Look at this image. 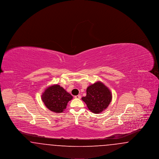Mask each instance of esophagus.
<instances>
[{"label":"esophagus","instance_id":"34e87169","mask_svg":"<svg viewBox=\"0 0 159 159\" xmlns=\"http://www.w3.org/2000/svg\"><path fill=\"white\" fill-rule=\"evenodd\" d=\"M75 98L76 99H80L81 98V96L80 95H76V96H75Z\"/></svg>","mask_w":159,"mask_h":159}]
</instances>
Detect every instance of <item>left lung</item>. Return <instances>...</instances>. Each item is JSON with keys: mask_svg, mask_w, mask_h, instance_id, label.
Here are the masks:
<instances>
[{"mask_svg": "<svg viewBox=\"0 0 159 159\" xmlns=\"http://www.w3.org/2000/svg\"><path fill=\"white\" fill-rule=\"evenodd\" d=\"M82 99L91 111L99 114L109 106L112 99V93L105 84L97 82L88 87L86 96Z\"/></svg>", "mask_w": 159, "mask_h": 159, "instance_id": "8db88e82", "label": "left lung"}]
</instances>
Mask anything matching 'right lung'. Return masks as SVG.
I'll return each mask as SVG.
<instances>
[{
	"mask_svg": "<svg viewBox=\"0 0 159 159\" xmlns=\"http://www.w3.org/2000/svg\"><path fill=\"white\" fill-rule=\"evenodd\" d=\"M42 100L51 111L60 113L67 107L73 97L59 84H53L46 89L42 95Z\"/></svg>",
	"mask_w": 159,
	"mask_h": 159,
	"instance_id": "obj_1",
	"label": "right lung"
}]
</instances>
